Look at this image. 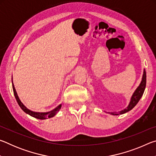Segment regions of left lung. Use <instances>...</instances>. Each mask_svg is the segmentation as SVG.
I'll return each mask as SVG.
<instances>
[{
	"mask_svg": "<svg viewBox=\"0 0 156 156\" xmlns=\"http://www.w3.org/2000/svg\"><path fill=\"white\" fill-rule=\"evenodd\" d=\"M146 82H147V76H146V72L145 70H144V73H143V76H142V79L141 81V83L140 84L139 87L137 88L136 90L134 92L133 96H132L131 98V101L130 103H129V106L127 108L125 109H124L122 111H121L120 112H111L109 113H111L112 115H120V114H123V113H125L126 112H128L129 111L131 110L133 108L136 106L137 103L139 102V100H140L141 97L143 95V93L144 91L145 87H146Z\"/></svg>",
	"mask_w": 156,
	"mask_h": 156,
	"instance_id": "obj_1",
	"label": "left lung"
}]
</instances>
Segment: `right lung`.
Here are the masks:
<instances>
[{"mask_svg": "<svg viewBox=\"0 0 156 156\" xmlns=\"http://www.w3.org/2000/svg\"><path fill=\"white\" fill-rule=\"evenodd\" d=\"M12 87H13V91H14V96L16 98V101L18 102V105H19L20 107L26 113H28L29 115H30L31 116H32V117H34L36 118H38V119H40V120H44V119H47V118H52L54 117V116L56 114V113L59 112V110L60 109V108H61V105H60L59 106H58L56 109H54V110L51 111V112H47V113H40V112H34L32 111H30V109H28L27 107H26L24 105H23L22 102L19 99V98H18L17 93H16V91L15 87H14V84L12 83Z\"/></svg>", "mask_w": 156, "mask_h": 156, "instance_id": "1", "label": "right lung"}]
</instances>
